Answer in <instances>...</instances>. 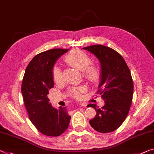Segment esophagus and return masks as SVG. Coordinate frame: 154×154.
Returning <instances> with one entry per match:
<instances>
[{"label": "esophagus", "mask_w": 154, "mask_h": 154, "mask_svg": "<svg viewBox=\"0 0 154 154\" xmlns=\"http://www.w3.org/2000/svg\"><path fill=\"white\" fill-rule=\"evenodd\" d=\"M81 106L83 107V106H86V105H85V104H84V103H81Z\"/></svg>", "instance_id": "1"}]
</instances>
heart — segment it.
<instances>
[{"mask_svg": "<svg viewBox=\"0 0 154 154\" xmlns=\"http://www.w3.org/2000/svg\"><path fill=\"white\" fill-rule=\"evenodd\" d=\"M64 60L71 67L82 71L83 77L91 84L96 85L100 83L102 79L101 71L98 66L91 63V59L87 53L79 49L72 51L65 56ZM52 77L55 82H59L62 80L63 73L60 68L57 67L53 68ZM86 91V87L81 85V86L70 87L67 92L69 95L73 98L80 99L82 98V94L85 93Z\"/></svg>", "mask_w": 154, "mask_h": 154, "instance_id": "obj_1", "label": "heart"}]
</instances>
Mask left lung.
Listing matches in <instances>:
<instances>
[{"label":"left lung","mask_w":154,"mask_h":154,"mask_svg":"<svg viewBox=\"0 0 154 154\" xmlns=\"http://www.w3.org/2000/svg\"><path fill=\"white\" fill-rule=\"evenodd\" d=\"M83 49L94 54L100 60L102 79L97 94L105 100L101 109L97 108L95 104L87 105L96 112L89 124L100 133H109L123 123L130 110L134 94L131 72L122 56L110 47L94 45Z\"/></svg>","instance_id":"left-lung-1"}]
</instances>
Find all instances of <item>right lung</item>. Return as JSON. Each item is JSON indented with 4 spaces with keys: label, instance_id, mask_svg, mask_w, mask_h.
Listing matches in <instances>:
<instances>
[{
    "label": "right lung",
    "instance_id": "1",
    "mask_svg": "<svg viewBox=\"0 0 154 154\" xmlns=\"http://www.w3.org/2000/svg\"><path fill=\"white\" fill-rule=\"evenodd\" d=\"M68 49H52L35 56L25 69L21 91L29 118L41 134L58 136L69 125L71 116L65 107H52L47 95L54 83V63Z\"/></svg>",
    "mask_w": 154,
    "mask_h": 154
}]
</instances>
